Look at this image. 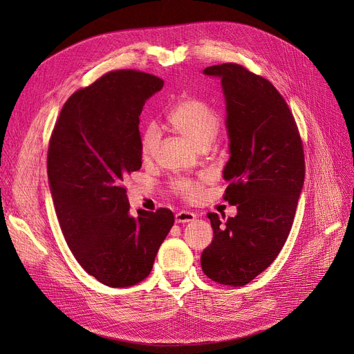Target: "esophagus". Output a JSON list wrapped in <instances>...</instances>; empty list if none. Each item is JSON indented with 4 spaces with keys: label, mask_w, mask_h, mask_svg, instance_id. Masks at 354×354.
Segmentation results:
<instances>
[{
    "label": "esophagus",
    "mask_w": 354,
    "mask_h": 354,
    "mask_svg": "<svg viewBox=\"0 0 354 354\" xmlns=\"http://www.w3.org/2000/svg\"><path fill=\"white\" fill-rule=\"evenodd\" d=\"M196 215L194 212H189V211H179L176 215H175V219L178 224H185V222H192L195 221Z\"/></svg>",
    "instance_id": "obj_1"
}]
</instances>
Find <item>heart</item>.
I'll use <instances>...</instances> for the list:
<instances>
[{
    "label": "heart",
    "mask_w": 354,
    "mask_h": 354,
    "mask_svg": "<svg viewBox=\"0 0 354 354\" xmlns=\"http://www.w3.org/2000/svg\"><path fill=\"white\" fill-rule=\"evenodd\" d=\"M167 122L174 130L195 146L205 149L208 147L221 126V120L216 111L203 100L196 97H187L179 100L171 110ZM160 142V130L155 123L147 124L140 135V152L143 158H151ZM208 180V176H201L199 179H176L172 183V191L183 198L192 201L199 196L202 183Z\"/></svg>",
    "instance_id": "1"
}]
</instances>
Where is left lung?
<instances>
[{
	"label": "left lung",
	"mask_w": 354,
	"mask_h": 354,
	"mask_svg": "<svg viewBox=\"0 0 354 354\" xmlns=\"http://www.w3.org/2000/svg\"><path fill=\"white\" fill-rule=\"evenodd\" d=\"M221 79L227 102L230 182L224 199L236 215L209 212L212 243L201 267L212 281L243 287L267 270L288 238L304 183L303 142L284 97L263 76L236 63L203 70Z\"/></svg>",
	"instance_id": "obj_1"
}]
</instances>
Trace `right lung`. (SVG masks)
Here are the masks:
<instances>
[{
	"label": "right lung",
	"instance_id": "obj_1",
	"mask_svg": "<svg viewBox=\"0 0 354 354\" xmlns=\"http://www.w3.org/2000/svg\"><path fill=\"white\" fill-rule=\"evenodd\" d=\"M162 87L149 73H106L67 99L50 138L47 174L62 232L77 263L109 287L145 280L175 222L167 208L130 215L124 188L142 166V109Z\"/></svg>",
	"mask_w": 354,
	"mask_h": 354
}]
</instances>
